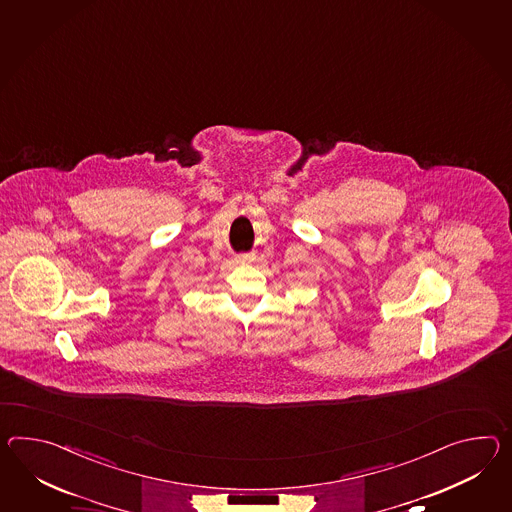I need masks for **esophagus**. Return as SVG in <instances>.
<instances>
[{
  "mask_svg": "<svg viewBox=\"0 0 512 512\" xmlns=\"http://www.w3.org/2000/svg\"><path fill=\"white\" fill-rule=\"evenodd\" d=\"M237 261L238 262H248V261H250V255H238Z\"/></svg>",
  "mask_w": 512,
  "mask_h": 512,
  "instance_id": "34e87169",
  "label": "esophagus"
}]
</instances>
